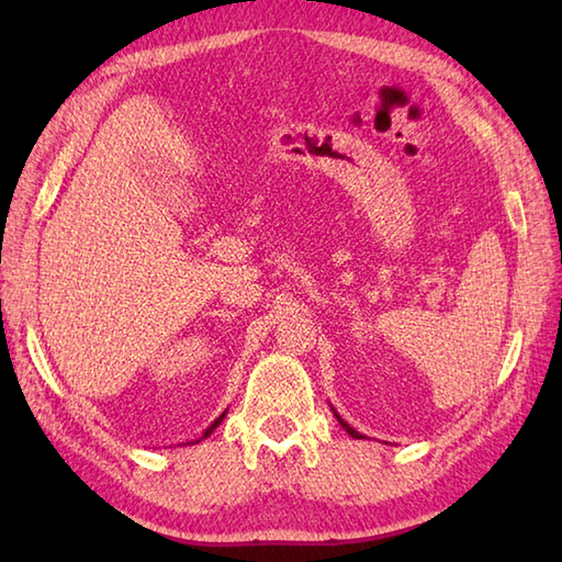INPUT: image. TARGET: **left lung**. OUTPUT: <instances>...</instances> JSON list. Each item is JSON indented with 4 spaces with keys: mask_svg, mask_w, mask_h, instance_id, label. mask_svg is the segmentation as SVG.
<instances>
[{
    "mask_svg": "<svg viewBox=\"0 0 562 562\" xmlns=\"http://www.w3.org/2000/svg\"><path fill=\"white\" fill-rule=\"evenodd\" d=\"M333 415H336V417H338V423L342 425V429H345V432H348L350 437H355V439H367L364 435H360V432H357V429H352V427H350L348 423H345V420H342V417L338 415V411H333Z\"/></svg>",
    "mask_w": 562,
    "mask_h": 562,
    "instance_id": "8db88e82",
    "label": "left lung"
}]
</instances>
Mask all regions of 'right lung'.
<instances>
[{
    "label": "right lung",
    "instance_id": "right-lung-1",
    "mask_svg": "<svg viewBox=\"0 0 562 562\" xmlns=\"http://www.w3.org/2000/svg\"><path fill=\"white\" fill-rule=\"evenodd\" d=\"M224 415H226V411H224V413H222V415L217 417V420H214V423H212V425H210V427L205 429V432H202V437H200V439H205V437H210V435H212V429H217V427H220V423L224 420ZM200 439H198V441H200Z\"/></svg>",
    "mask_w": 562,
    "mask_h": 562
}]
</instances>
